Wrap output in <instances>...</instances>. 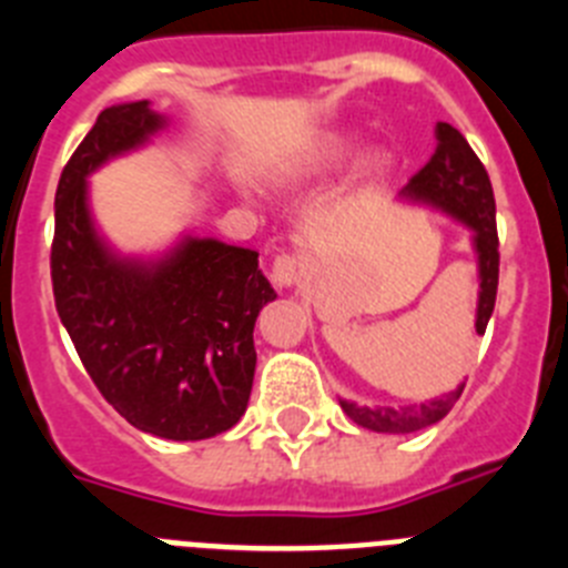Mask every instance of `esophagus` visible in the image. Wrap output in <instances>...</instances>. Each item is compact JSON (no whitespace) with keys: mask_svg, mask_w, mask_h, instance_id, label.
I'll return each mask as SVG.
<instances>
[{"mask_svg":"<svg viewBox=\"0 0 568 568\" xmlns=\"http://www.w3.org/2000/svg\"><path fill=\"white\" fill-rule=\"evenodd\" d=\"M301 270H304V261H301V255H295V253L275 255L273 281L278 284V287H293V284H298Z\"/></svg>","mask_w":568,"mask_h":568,"instance_id":"34e87169","label":"esophagus"}]
</instances>
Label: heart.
Listing matches in <instances>:
<instances>
[{
  "mask_svg": "<svg viewBox=\"0 0 568 568\" xmlns=\"http://www.w3.org/2000/svg\"><path fill=\"white\" fill-rule=\"evenodd\" d=\"M346 153H349V142H346L344 135H329L327 142L318 148L315 162L324 164V168H329V164H338Z\"/></svg>",
  "mask_w": 568,
  "mask_h": 568,
  "instance_id": "heart-1",
  "label": "heart"
}]
</instances>
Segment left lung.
<instances>
[{
	"mask_svg": "<svg viewBox=\"0 0 568 568\" xmlns=\"http://www.w3.org/2000/svg\"><path fill=\"white\" fill-rule=\"evenodd\" d=\"M435 148L433 159L409 179L404 187L406 199L413 202H426L433 207H440L453 219L464 222L466 227L475 233V253H478V273H480V293H478V321L475 329L478 335L486 333V324L495 310V295H498V224H495V195H491V182L475 150L469 148L460 130L453 124L438 122L435 128ZM464 386H458L455 393L440 395V398L426 400L418 406H404V409H393V406H355L349 400H341L349 418L364 429L373 433H389V435H406L418 433L426 426L438 424L455 400L460 398Z\"/></svg>",
	"mask_w": 568,
	"mask_h": 568,
	"instance_id": "obj_1",
	"label": "left lung"
}]
</instances>
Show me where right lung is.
Instances as JSON below:
<instances>
[{"instance_id":"add662e5","label":"right lung","mask_w":568,"mask_h":568,"mask_svg":"<svg viewBox=\"0 0 568 568\" xmlns=\"http://www.w3.org/2000/svg\"><path fill=\"white\" fill-rule=\"evenodd\" d=\"M162 128L148 102L99 113L59 179L50 278L59 318L115 413L159 438L204 440L247 409L253 327L275 290L255 250L187 235L164 258L135 261L97 233L88 175Z\"/></svg>"}]
</instances>
